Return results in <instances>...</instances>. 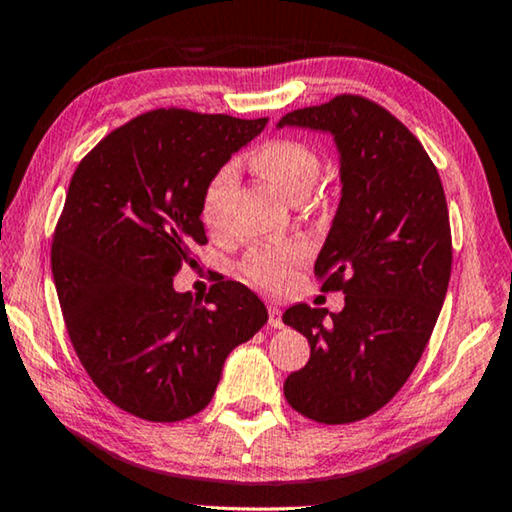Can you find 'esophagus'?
I'll return each instance as SVG.
<instances>
[{"label":"esophagus","instance_id":"34e87169","mask_svg":"<svg viewBox=\"0 0 512 512\" xmlns=\"http://www.w3.org/2000/svg\"><path fill=\"white\" fill-rule=\"evenodd\" d=\"M268 311H270V325H272V328H284V321H281V309H279V305H274V302H270Z\"/></svg>","mask_w":512,"mask_h":512}]
</instances>
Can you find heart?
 Here are the masks:
<instances>
[{
  "instance_id": "heart-1",
  "label": "heart",
  "mask_w": 512,
  "mask_h": 512,
  "mask_svg": "<svg viewBox=\"0 0 512 512\" xmlns=\"http://www.w3.org/2000/svg\"><path fill=\"white\" fill-rule=\"evenodd\" d=\"M251 166L256 168L258 175H263L274 189L279 191L286 201L295 198H307L309 191L321 175V159L316 152L298 140H272L258 147L251 157ZM235 184V168L224 166L217 170V175L207 182L203 191V221L207 226H217L224 212L226 198L231 194ZM300 249L298 247H272L261 249L247 256L244 261V272L249 279L265 288H277L286 281L291 268L298 263Z\"/></svg>"
}]
</instances>
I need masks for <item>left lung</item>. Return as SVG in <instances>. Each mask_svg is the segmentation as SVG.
<instances>
[{
    "instance_id": "1",
    "label": "left lung",
    "mask_w": 512,
    "mask_h": 512,
    "mask_svg": "<svg viewBox=\"0 0 512 512\" xmlns=\"http://www.w3.org/2000/svg\"><path fill=\"white\" fill-rule=\"evenodd\" d=\"M277 127L330 133L342 196L314 274L344 309L293 305L284 323L311 355L284 383L295 411L325 425L372 416L409 379L446 300L453 247L439 173L388 110L342 94Z\"/></svg>"
}]
</instances>
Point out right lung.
Wrapping results in <instances>:
<instances>
[{"label":"right lung","mask_w":512,"mask_h":512,"mask_svg":"<svg viewBox=\"0 0 512 512\" xmlns=\"http://www.w3.org/2000/svg\"><path fill=\"white\" fill-rule=\"evenodd\" d=\"M268 117L161 108L80 161L53 238V277L71 344L96 388L127 413L175 422L203 411L235 346L268 323L238 281L205 302L173 277L205 244L203 191Z\"/></svg>","instance_id":"obj_1"}]
</instances>
